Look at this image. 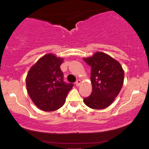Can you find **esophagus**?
I'll use <instances>...</instances> for the list:
<instances>
[{
    "mask_svg": "<svg viewBox=\"0 0 149 149\" xmlns=\"http://www.w3.org/2000/svg\"><path fill=\"white\" fill-rule=\"evenodd\" d=\"M81 84V80H77V81L76 82V86H80V85Z\"/></svg>",
    "mask_w": 149,
    "mask_h": 149,
    "instance_id": "34e87169",
    "label": "esophagus"
}]
</instances>
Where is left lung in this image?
Returning a JSON list of instances; mask_svg holds the SVG:
<instances>
[{"label": "left lung", "mask_w": 149, "mask_h": 149, "mask_svg": "<svg viewBox=\"0 0 149 149\" xmlns=\"http://www.w3.org/2000/svg\"><path fill=\"white\" fill-rule=\"evenodd\" d=\"M83 59L91 66L92 86L91 95L83 102L92 109H105L113 102L122 88L123 69L117 60L102 52Z\"/></svg>", "instance_id": "obj_1"}]
</instances>
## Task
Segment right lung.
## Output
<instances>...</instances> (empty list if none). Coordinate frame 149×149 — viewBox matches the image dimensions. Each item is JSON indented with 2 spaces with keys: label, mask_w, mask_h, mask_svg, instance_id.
Masks as SVG:
<instances>
[{
  "label": "right lung",
  "mask_w": 149,
  "mask_h": 149,
  "mask_svg": "<svg viewBox=\"0 0 149 149\" xmlns=\"http://www.w3.org/2000/svg\"><path fill=\"white\" fill-rule=\"evenodd\" d=\"M64 58L52 53L40 57L27 73L26 85L32 102L44 111H56L64 105L72 83L63 81L60 66Z\"/></svg>",
  "instance_id": "add662e5"
}]
</instances>
